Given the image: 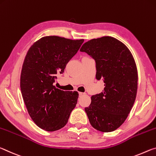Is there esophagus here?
<instances>
[{
    "label": "esophagus",
    "instance_id": "esophagus-1",
    "mask_svg": "<svg viewBox=\"0 0 156 156\" xmlns=\"http://www.w3.org/2000/svg\"><path fill=\"white\" fill-rule=\"evenodd\" d=\"M83 94L84 93H79V95H80V97H81L82 95H83Z\"/></svg>",
    "mask_w": 156,
    "mask_h": 156
}]
</instances>
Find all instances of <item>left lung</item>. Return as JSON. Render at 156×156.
Returning <instances> with one entry per match:
<instances>
[{"label":"left lung","instance_id":"1","mask_svg":"<svg viewBox=\"0 0 156 156\" xmlns=\"http://www.w3.org/2000/svg\"><path fill=\"white\" fill-rule=\"evenodd\" d=\"M80 51L95 60L96 79L105 86L85 108L89 122L98 131H113L126 120L136 100L138 77L133 57L124 43L111 37L88 41Z\"/></svg>","mask_w":156,"mask_h":156}]
</instances>
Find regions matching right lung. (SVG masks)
<instances>
[{"label":"right lung","mask_w":156,"mask_h":156,"mask_svg":"<svg viewBox=\"0 0 156 156\" xmlns=\"http://www.w3.org/2000/svg\"><path fill=\"white\" fill-rule=\"evenodd\" d=\"M83 41L44 37L30 47L25 56L20 82L23 99L32 120L45 131L63 128L77 103V92L61 90L54 83Z\"/></svg>","instance_id":"right-lung-1"}]
</instances>
